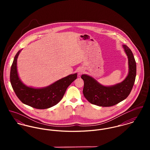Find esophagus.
Instances as JSON below:
<instances>
[{"instance_id":"34e87169","label":"esophagus","mask_w":150,"mask_h":150,"mask_svg":"<svg viewBox=\"0 0 150 150\" xmlns=\"http://www.w3.org/2000/svg\"><path fill=\"white\" fill-rule=\"evenodd\" d=\"M84 72V69H80L79 70V71H78V73H79V75L80 74H82Z\"/></svg>"}]
</instances>
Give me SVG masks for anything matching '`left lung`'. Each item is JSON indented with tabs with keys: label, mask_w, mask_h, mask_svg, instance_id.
Segmentation results:
<instances>
[{
	"label": "left lung",
	"mask_w": 150,
	"mask_h": 150,
	"mask_svg": "<svg viewBox=\"0 0 150 150\" xmlns=\"http://www.w3.org/2000/svg\"><path fill=\"white\" fill-rule=\"evenodd\" d=\"M122 47L128 58L129 71L121 83L114 86H103L91 76H81L84 82L83 94L89 103L102 107L112 106L125 100L130 94L135 81L136 64L130 49L125 44Z\"/></svg>",
	"instance_id": "obj_1"
}]
</instances>
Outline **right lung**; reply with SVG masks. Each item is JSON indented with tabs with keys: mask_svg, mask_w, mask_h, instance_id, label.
Masks as SVG:
<instances>
[{
	"mask_svg": "<svg viewBox=\"0 0 150 150\" xmlns=\"http://www.w3.org/2000/svg\"><path fill=\"white\" fill-rule=\"evenodd\" d=\"M22 50L16 55L10 70V82L14 91L23 104L38 109H46L58 104L62 99L67 87L77 77L71 74L50 86L35 88L25 85L20 80L17 67L18 57Z\"/></svg>",
	"mask_w": 150,
	"mask_h": 150,
	"instance_id": "obj_1",
	"label": "right lung"
}]
</instances>
